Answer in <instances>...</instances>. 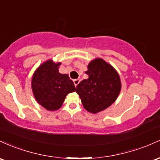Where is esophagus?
I'll list each match as a JSON object with an SVG mask.
<instances>
[{
    "instance_id": "34e87169",
    "label": "esophagus",
    "mask_w": 160,
    "mask_h": 160,
    "mask_svg": "<svg viewBox=\"0 0 160 160\" xmlns=\"http://www.w3.org/2000/svg\"><path fill=\"white\" fill-rule=\"evenodd\" d=\"M73 82H74V85H75V87H77V85H78V83L80 82V80L79 79H75L74 81H73Z\"/></svg>"
}]
</instances>
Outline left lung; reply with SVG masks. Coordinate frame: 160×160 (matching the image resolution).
<instances>
[{"instance_id": "1", "label": "left lung", "mask_w": 160, "mask_h": 160, "mask_svg": "<svg viewBox=\"0 0 160 160\" xmlns=\"http://www.w3.org/2000/svg\"><path fill=\"white\" fill-rule=\"evenodd\" d=\"M88 78L77 85L76 93L88 112L98 113L116 101L122 88L118 72L101 58H95L88 65Z\"/></svg>"}]
</instances>
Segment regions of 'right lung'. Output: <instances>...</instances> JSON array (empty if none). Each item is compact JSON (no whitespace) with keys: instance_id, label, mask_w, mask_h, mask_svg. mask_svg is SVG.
I'll return each mask as SVG.
<instances>
[{"instance_id":"obj_1","label":"right lung","mask_w":160,"mask_h":160,"mask_svg":"<svg viewBox=\"0 0 160 160\" xmlns=\"http://www.w3.org/2000/svg\"><path fill=\"white\" fill-rule=\"evenodd\" d=\"M61 62L52 59L41 63L32 78V89L36 101L47 110L56 111L62 107L66 95L75 91L69 75L59 72Z\"/></svg>"}]
</instances>
